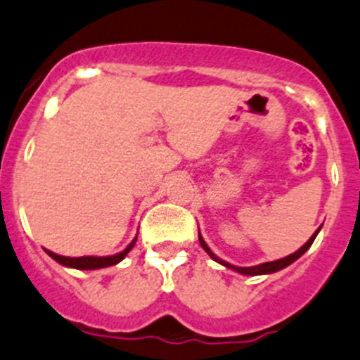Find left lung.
<instances>
[{
  "instance_id": "8db88e82",
  "label": "left lung",
  "mask_w": 360,
  "mask_h": 360,
  "mask_svg": "<svg viewBox=\"0 0 360 360\" xmlns=\"http://www.w3.org/2000/svg\"><path fill=\"white\" fill-rule=\"evenodd\" d=\"M319 232H320V229L316 230V232L313 233L311 237H309L308 243H306L304 246H302V248H299V250L295 251V253L288 255V257H285V258H280V260H274V262H264V264H260V265H253V267H237V265H232V264H229V262L221 260V258H219V257H216V255L212 253L211 250H209V246H207V244H205L204 237L200 236V232H198V240H200V246L204 248L205 253H207L209 257L212 258V260L218 262V264L225 265V267L232 269V271H236V273H239V274H246V276H258V274H271V273H276V271H281V269H285V267H287V265H290L292 262L297 260L299 257H302V255H304L306 251L309 250V246H311V244H313V240H315L316 233H319Z\"/></svg>"
}]
</instances>
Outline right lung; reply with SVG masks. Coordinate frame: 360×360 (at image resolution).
<instances>
[{
  "label": "right lung",
  "mask_w": 360,
  "mask_h": 360,
  "mask_svg": "<svg viewBox=\"0 0 360 360\" xmlns=\"http://www.w3.org/2000/svg\"><path fill=\"white\" fill-rule=\"evenodd\" d=\"M137 243V237L124 248L121 253L110 255V257H61V255H56L52 251H47V255L51 258H54L56 262H59L65 267H72V269H80V271H91V269H103V267H110V265H116L130 253L131 248L135 246Z\"/></svg>",
  "instance_id": "add662e5"
}]
</instances>
